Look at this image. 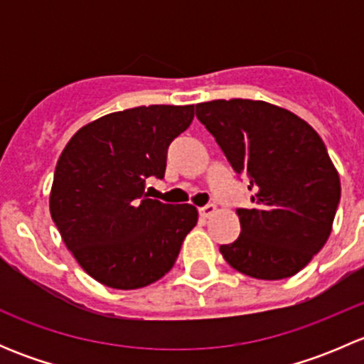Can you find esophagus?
Segmentation results:
<instances>
[{
  "instance_id": "34e87169",
  "label": "esophagus",
  "mask_w": 364,
  "mask_h": 364,
  "mask_svg": "<svg viewBox=\"0 0 364 364\" xmlns=\"http://www.w3.org/2000/svg\"><path fill=\"white\" fill-rule=\"evenodd\" d=\"M215 213H216L215 204H208V205H204V208H199V215L203 216V218H209V216L215 215Z\"/></svg>"
}]
</instances>
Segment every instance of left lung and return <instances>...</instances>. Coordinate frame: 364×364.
I'll return each instance as SVG.
<instances>
[{"label": "left lung", "mask_w": 364, "mask_h": 364, "mask_svg": "<svg viewBox=\"0 0 364 364\" xmlns=\"http://www.w3.org/2000/svg\"><path fill=\"white\" fill-rule=\"evenodd\" d=\"M196 114L253 192V208L236 211L237 240L220 247L223 259L259 280L299 273L328 241L340 203V176L321 135L262 100L203 102Z\"/></svg>", "instance_id": "1"}]
</instances>
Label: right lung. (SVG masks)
Listing matches in <instances>:
<instances>
[{
  "instance_id": "1",
  "label": "right lung",
  "mask_w": 364,
  "mask_h": 364,
  "mask_svg": "<svg viewBox=\"0 0 364 364\" xmlns=\"http://www.w3.org/2000/svg\"><path fill=\"white\" fill-rule=\"evenodd\" d=\"M193 119V105H141L111 112L75 132L54 171L49 209L79 266L111 289L132 291L172 269L196 227L192 204L144 193L164 178L167 148Z\"/></svg>"
}]
</instances>
